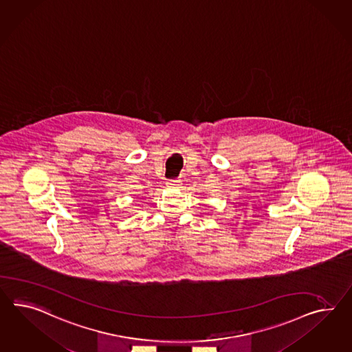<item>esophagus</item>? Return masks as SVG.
<instances>
[{"label": "esophagus", "mask_w": 352, "mask_h": 352, "mask_svg": "<svg viewBox=\"0 0 352 352\" xmlns=\"http://www.w3.org/2000/svg\"><path fill=\"white\" fill-rule=\"evenodd\" d=\"M168 188H180L181 180L180 179H175V180H170L166 184Z\"/></svg>", "instance_id": "34e87169"}]
</instances>
